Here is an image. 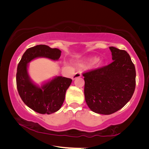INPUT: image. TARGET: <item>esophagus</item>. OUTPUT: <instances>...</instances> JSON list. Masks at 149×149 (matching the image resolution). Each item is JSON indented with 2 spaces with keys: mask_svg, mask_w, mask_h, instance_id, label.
Segmentation results:
<instances>
[{
  "mask_svg": "<svg viewBox=\"0 0 149 149\" xmlns=\"http://www.w3.org/2000/svg\"><path fill=\"white\" fill-rule=\"evenodd\" d=\"M81 73L80 72H76L75 73V74L73 75L72 76V79H73V80H74L75 79H76V78H77V77H81Z\"/></svg>",
  "mask_w": 149,
  "mask_h": 149,
  "instance_id": "esophagus-1",
  "label": "esophagus"
}]
</instances>
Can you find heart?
<instances>
[{
    "instance_id": "b5f03b06",
    "label": "heart",
    "mask_w": 149,
    "mask_h": 149,
    "mask_svg": "<svg viewBox=\"0 0 149 149\" xmlns=\"http://www.w3.org/2000/svg\"><path fill=\"white\" fill-rule=\"evenodd\" d=\"M98 59L97 58H95L94 59H93V61H94V62H96V61H97V60Z\"/></svg>"
}]
</instances>
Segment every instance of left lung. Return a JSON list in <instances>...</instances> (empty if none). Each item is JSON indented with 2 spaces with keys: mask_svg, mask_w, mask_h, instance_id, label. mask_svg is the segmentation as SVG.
<instances>
[{
  "mask_svg": "<svg viewBox=\"0 0 149 149\" xmlns=\"http://www.w3.org/2000/svg\"><path fill=\"white\" fill-rule=\"evenodd\" d=\"M113 62L83 74L87 104L93 112L109 115L129 102L135 89V68L124 50L110 47Z\"/></svg>",
  "mask_w": 149,
  "mask_h": 149,
  "instance_id": "8db88e82",
  "label": "left lung"
}]
</instances>
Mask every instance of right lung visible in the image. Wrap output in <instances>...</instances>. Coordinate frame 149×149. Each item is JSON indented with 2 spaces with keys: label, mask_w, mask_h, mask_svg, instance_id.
<instances>
[{
  "label": "right lung",
  "mask_w": 149,
  "mask_h": 149,
  "mask_svg": "<svg viewBox=\"0 0 149 149\" xmlns=\"http://www.w3.org/2000/svg\"><path fill=\"white\" fill-rule=\"evenodd\" d=\"M61 50L39 45L27 49L17 68L16 85L22 100L27 107L39 114H50L61 108L65 92L72 80L58 76L39 87L34 84L27 72L28 63L36 58L45 57L58 60Z\"/></svg>",
  "instance_id": "1"
}]
</instances>
